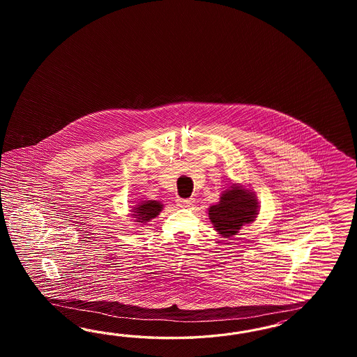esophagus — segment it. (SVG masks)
Here are the masks:
<instances>
[{
  "mask_svg": "<svg viewBox=\"0 0 357 357\" xmlns=\"http://www.w3.org/2000/svg\"><path fill=\"white\" fill-rule=\"evenodd\" d=\"M195 199L190 197V199H178V203L181 206H188L194 204Z\"/></svg>",
  "mask_w": 357,
  "mask_h": 357,
  "instance_id": "esophagus-1",
  "label": "esophagus"
}]
</instances>
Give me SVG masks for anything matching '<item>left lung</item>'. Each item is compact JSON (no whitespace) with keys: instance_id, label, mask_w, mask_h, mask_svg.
<instances>
[{"instance_id":"left-lung-1","label":"left lung","mask_w":357,"mask_h":357,"mask_svg":"<svg viewBox=\"0 0 357 357\" xmlns=\"http://www.w3.org/2000/svg\"><path fill=\"white\" fill-rule=\"evenodd\" d=\"M255 195L242 185L233 184L224 191L216 206L209 208V218L222 237L236 236L245 224H250L258 215Z\"/></svg>"}]
</instances>
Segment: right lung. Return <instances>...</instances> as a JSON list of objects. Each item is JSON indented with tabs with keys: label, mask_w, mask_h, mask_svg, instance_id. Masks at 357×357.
I'll return each mask as SVG.
<instances>
[{
	"label": "right lung",
	"mask_w": 357,
	"mask_h": 357,
	"mask_svg": "<svg viewBox=\"0 0 357 357\" xmlns=\"http://www.w3.org/2000/svg\"><path fill=\"white\" fill-rule=\"evenodd\" d=\"M162 209V204L155 202V200H146L142 202L139 206H135L133 211V216L137 218V222H146L151 218L157 216Z\"/></svg>",
	"instance_id": "obj_1"
}]
</instances>
